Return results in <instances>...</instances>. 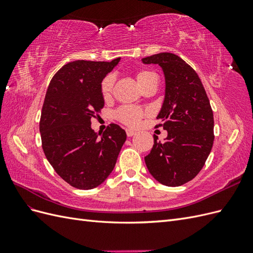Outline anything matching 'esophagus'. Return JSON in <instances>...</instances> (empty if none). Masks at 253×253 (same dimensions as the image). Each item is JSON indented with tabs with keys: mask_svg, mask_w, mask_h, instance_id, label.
<instances>
[{
	"mask_svg": "<svg viewBox=\"0 0 253 253\" xmlns=\"http://www.w3.org/2000/svg\"><path fill=\"white\" fill-rule=\"evenodd\" d=\"M126 132L127 137H132V136H134V135L136 134V132H134L133 129H131V128H126Z\"/></svg>",
	"mask_w": 253,
	"mask_h": 253,
	"instance_id": "obj_1",
	"label": "esophagus"
}]
</instances>
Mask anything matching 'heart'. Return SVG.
<instances>
[{
  "instance_id": "heart-1",
  "label": "heart",
  "mask_w": 253,
  "mask_h": 253,
  "mask_svg": "<svg viewBox=\"0 0 253 253\" xmlns=\"http://www.w3.org/2000/svg\"><path fill=\"white\" fill-rule=\"evenodd\" d=\"M156 77L157 76L150 71H140L136 74V80L141 88H143L149 82ZM114 81L115 80L112 75L103 79L101 83V94L104 99L111 98L114 88ZM145 114H147L145 111L138 108H134V106H122L116 112V117L122 124L128 126H137Z\"/></svg>"
}]
</instances>
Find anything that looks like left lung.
I'll list each match as a JSON object with an SVG mask.
<instances>
[{
    "label": "left lung",
    "mask_w": 253,
    "mask_h": 253,
    "mask_svg": "<svg viewBox=\"0 0 253 253\" xmlns=\"http://www.w3.org/2000/svg\"><path fill=\"white\" fill-rule=\"evenodd\" d=\"M144 64H158L166 81L165 100L157 119L168 131L144 157L151 175L168 187H178L200 173L214 141V119L208 96L196 72L180 57L160 52L143 58Z\"/></svg>",
    "instance_id": "1"
}]
</instances>
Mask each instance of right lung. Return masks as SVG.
I'll return each instance as SVG.
<instances>
[{"label": "right lung", "mask_w": 253, "mask_h": 253, "mask_svg": "<svg viewBox=\"0 0 253 253\" xmlns=\"http://www.w3.org/2000/svg\"><path fill=\"white\" fill-rule=\"evenodd\" d=\"M76 60L53 76L45 95L40 133L44 154L61 178L74 188L89 190L109 177L126 134L111 124L103 134L90 127V118L104 106L103 78L118 64Z\"/></svg>", "instance_id": "obj_1"}]
</instances>
